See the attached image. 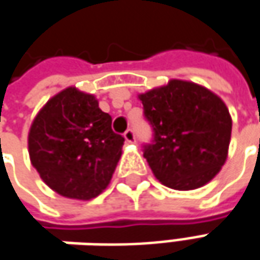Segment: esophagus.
Masks as SVG:
<instances>
[{
  "instance_id": "34e87169",
  "label": "esophagus",
  "mask_w": 260,
  "mask_h": 260,
  "mask_svg": "<svg viewBox=\"0 0 260 260\" xmlns=\"http://www.w3.org/2000/svg\"><path fill=\"white\" fill-rule=\"evenodd\" d=\"M123 137H125V141H126V142H129V144L135 142V134H134V131L132 129L126 131V132L123 134Z\"/></svg>"
}]
</instances>
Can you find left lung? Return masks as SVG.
I'll return each instance as SVG.
<instances>
[{
    "label": "left lung",
    "mask_w": 260,
    "mask_h": 260,
    "mask_svg": "<svg viewBox=\"0 0 260 260\" xmlns=\"http://www.w3.org/2000/svg\"><path fill=\"white\" fill-rule=\"evenodd\" d=\"M138 99L154 129L144 157L157 180L185 191L219 174L232 137V116L221 98L194 82L171 79Z\"/></svg>",
    "instance_id": "obj_1"
}]
</instances>
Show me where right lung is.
<instances>
[{
	"label": "right lung",
	"mask_w": 260,
	"mask_h": 260,
	"mask_svg": "<svg viewBox=\"0 0 260 260\" xmlns=\"http://www.w3.org/2000/svg\"><path fill=\"white\" fill-rule=\"evenodd\" d=\"M93 94L66 87L36 115L28 132L32 167L53 191L90 200L111 183L125 139Z\"/></svg>",
	"instance_id": "add662e5"
}]
</instances>
